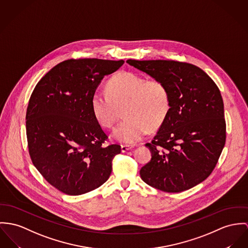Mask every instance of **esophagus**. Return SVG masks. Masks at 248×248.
Wrapping results in <instances>:
<instances>
[{
	"instance_id": "esophagus-1",
	"label": "esophagus",
	"mask_w": 248,
	"mask_h": 248,
	"mask_svg": "<svg viewBox=\"0 0 248 248\" xmlns=\"http://www.w3.org/2000/svg\"><path fill=\"white\" fill-rule=\"evenodd\" d=\"M132 148H133V146H131V145H124V144L121 145V151L123 153H125L126 151H128V150H131Z\"/></svg>"
}]
</instances>
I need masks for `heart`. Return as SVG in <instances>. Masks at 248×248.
<instances>
[{"label": "heart", "instance_id": "obj_1", "mask_svg": "<svg viewBox=\"0 0 248 248\" xmlns=\"http://www.w3.org/2000/svg\"><path fill=\"white\" fill-rule=\"evenodd\" d=\"M107 93L96 91L91 98V108L97 123L111 128L124 106L125 119L116 127L115 140L133 144L140 141L150 127H158L170 109V92L160 80H146L131 72H121L107 84Z\"/></svg>", "mask_w": 248, "mask_h": 248}]
</instances>
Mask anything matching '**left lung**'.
Listing matches in <instances>:
<instances>
[{
	"mask_svg": "<svg viewBox=\"0 0 248 248\" xmlns=\"http://www.w3.org/2000/svg\"><path fill=\"white\" fill-rule=\"evenodd\" d=\"M162 81L170 92V109L151 143V160L140 174L166 192L189 190L213 171L226 142L221 93L200 68L173 60L126 61Z\"/></svg>",
	"mask_w": 248,
	"mask_h": 248,
	"instance_id": "left-lung-1",
	"label": "left lung"
}]
</instances>
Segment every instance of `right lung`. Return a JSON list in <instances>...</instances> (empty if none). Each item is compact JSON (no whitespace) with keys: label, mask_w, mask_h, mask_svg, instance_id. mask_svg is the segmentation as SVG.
<instances>
[{"label":"right lung","mask_w":248,"mask_h":248,"mask_svg":"<svg viewBox=\"0 0 248 248\" xmlns=\"http://www.w3.org/2000/svg\"><path fill=\"white\" fill-rule=\"evenodd\" d=\"M124 60L97 58L60 62L42 77L30 97L26 135L33 164L57 190L80 195L103 185L121 146L108 136L92 111L91 98L101 80Z\"/></svg>","instance_id":"obj_1"}]
</instances>
